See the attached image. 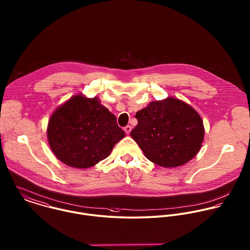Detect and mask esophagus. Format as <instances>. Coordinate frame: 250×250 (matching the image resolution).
<instances>
[{
	"mask_svg": "<svg viewBox=\"0 0 250 250\" xmlns=\"http://www.w3.org/2000/svg\"><path fill=\"white\" fill-rule=\"evenodd\" d=\"M124 130H125V132L126 134H129L130 131H131V126H130V125H126V126L124 128Z\"/></svg>",
	"mask_w": 250,
	"mask_h": 250,
	"instance_id": "esophagus-1",
	"label": "esophagus"
}]
</instances>
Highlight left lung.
I'll use <instances>...</instances> for the list:
<instances>
[{"mask_svg": "<svg viewBox=\"0 0 250 250\" xmlns=\"http://www.w3.org/2000/svg\"><path fill=\"white\" fill-rule=\"evenodd\" d=\"M138 125L130 135L145 156L155 164L174 168L199 151L205 128L198 112L183 100L168 97L151 101L136 112Z\"/></svg>", "mask_w": 250, "mask_h": 250, "instance_id": "obj_1", "label": "left lung"}]
</instances>
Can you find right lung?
<instances>
[{
  "label": "right lung",
  "mask_w": 250,
  "mask_h": 250,
  "mask_svg": "<svg viewBox=\"0 0 250 250\" xmlns=\"http://www.w3.org/2000/svg\"><path fill=\"white\" fill-rule=\"evenodd\" d=\"M125 136L114 114L99 98L71 97L52 114L47 139L55 156L67 166L86 169L105 159Z\"/></svg>",
  "instance_id": "obj_1"
}]
</instances>
